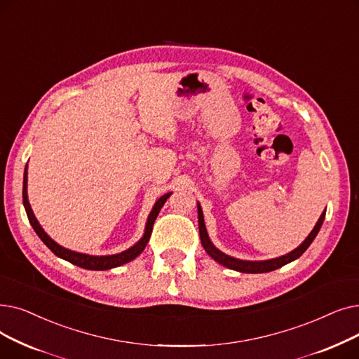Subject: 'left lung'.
<instances>
[{"mask_svg":"<svg viewBox=\"0 0 359 359\" xmlns=\"http://www.w3.org/2000/svg\"><path fill=\"white\" fill-rule=\"evenodd\" d=\"M197 209H198V231H200V240H201V245L203 248L206 250V252L210 255V257L217 262L219 264L225 266L228 269L236 270V271H243V273H267L271 270H276L287 263H291L294 260H297L298 257L304 254V251L311 245V243L314 241V238L317 236L321 225H323V220L324 216H326V210H324L318 219V222L316 224L314 229L311 231V233L305 238V241L295 248L294 251H291L286 255H282V257L278 259H273V260H266V262H244V260H238L233 257H229V255L224 254L222 251H219L209 240V235L206 231V226H204V217H203V210L200 204H197Z\"/></svg>","mask_w":359,"mask_h":359,"instance_id":"1","label":"left lung"}]
</instances>
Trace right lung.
Instances as JSON below:
<instances>
[{"label": "right lung", "instance_id": "1", "mask_svg": "<svg viewBox=\"0 0 359 359\" xmlns=\"http://www.w3.org/2000/svg\"><path fill=\"white\" fill-rule=\"evenodd\" d=\"M27 165L25 168V178H23V204H25V209H26V213H27V219L30 222L32 228L35 229V232L38 233V236L41 238V240L43 241V244L53 251L55 255H58V257L70 262L81 269H88V270H108V269H114V267H118L121 264H126L131 260H134L137 255H140L143 252V250L146 248L147 245V241L150 240V235H151V231H153V224H155V220L162 209V206L165 204V201L169 198V196L172 193H168L165 196H162L156 204L155 208H153V210L150 212L149 215V219H147V225H146V231H144V235L142 240L133 245L131 248L119 252V254H114V255H100V257H96V255H89V254H81V252H76V251H72V250H67L61 245H58L54 240H50V238L46 235V232L42 229V226L39 225V222L36 220L35 215H33L32 209H30V204H29V200H27Z\"/></svg>", "mask_w": 359, "mask_h": 359}]
</instances>
